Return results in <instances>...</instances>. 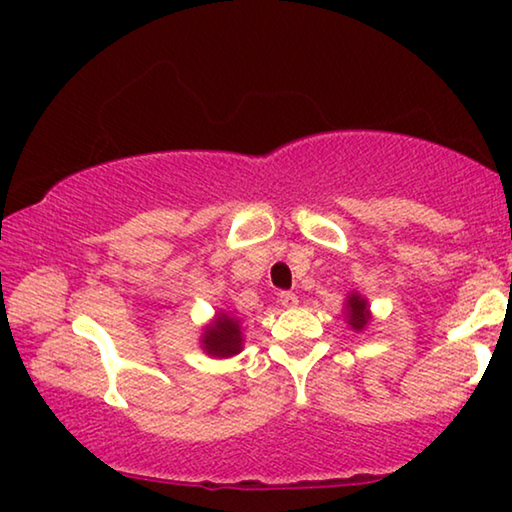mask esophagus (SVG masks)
Segmentation results:
<instances>
[{
    "label": "esophagus",
    "mask_w": 512,
    "mask_h": 512,
    "mask_svg": "<svg viewBox=\"0 0 512 512\" xmlns=\"http://www.w3.org/2000/svg\"><path fill=\"white\" fill-rule=\"evenodd\" d=\"M280 305L282 307H296L298 296H296V293H291V291H282L280 293Z\"/></svg>",
    "instance_id": "obj_1"
}]
</instances>
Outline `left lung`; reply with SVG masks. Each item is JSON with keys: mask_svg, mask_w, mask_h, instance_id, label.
Listing matches in <instances>:
<instances>
[{"mask_svg": "<svg viewBox=\"0 0 512 512\" xmlns=\"http://www.w3.org/2000/svg\"><path fill=\"white\" fill-rule=\"evenodd\" d=\"M345 318H348V325L354 332H363L370 323V309L368 300L361 296V293L352 291L348 300H345Z\"/></svg>", "mask_w": 512, "mask_h": 512, "instance_id": "obj_1", "label": "left lung"}]
</instances>
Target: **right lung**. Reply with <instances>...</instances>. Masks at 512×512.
I'll return each mask as SVG.
<instances>
[{"instance_id":"1","label":"right lung","mask_w":512,"mask_h":512,"mask_svg":"<svg viewBox=\"0 0 512 512\" xmlns=\"http://www.w3.org/2000/svg\"><path fill=\"white\" fill-rule=\"evenodd\" d=\"M201 348L216 359L235 357L244 350V336H241L239 318L219 311L210 325L203 329Z\"/></svg>"}]
</instances>
